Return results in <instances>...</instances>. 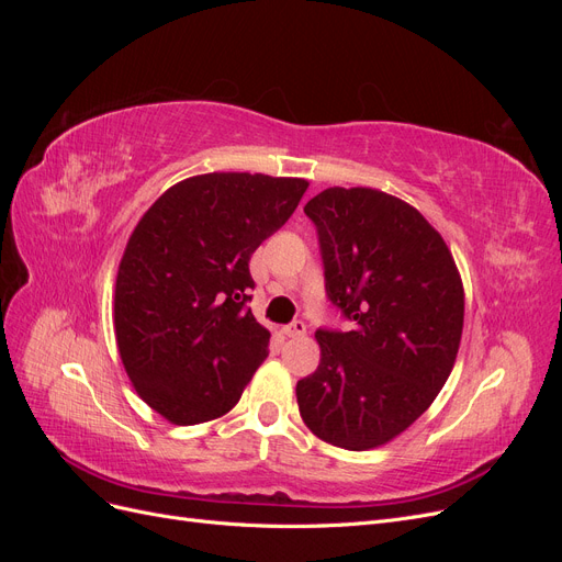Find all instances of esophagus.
Returning a JSON list of instances; mask_svg holds the SVG:
<instances>
[{"label":"esophagus","instance_id":"esophagus-1","mask_svg":"<svg viewBox=\"0 0 562 562\" xmlns=\"http://www.w3.org/2000/svg\"><path fill=\"white\" fill-rule=\"evenodd\" d=\"M304 333H307V326H304V321H293L291 326L283 328L285 337H302Z\"/></svg>","mask_w":562,"mask_h":562}]
</instances>
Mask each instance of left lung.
<instances>
[{"instance_id":"obj_1","label":"left lung","mask_w":562,"mask_h":562,"mask_svg":"<svg viewBox=\"0 0 562 562\" xmlns=\"http://www.w3.org/2000/svg\"><path fill=\"white\" fill-rule=\"evenodd\" d=\"M304 213L318 232L326 293L353 330H316L321 363L297 382L300 415L335 448H380L450 378L464 326L462 277L427 217L386 192L328 187Z\"/></svg>"}]
</instances>
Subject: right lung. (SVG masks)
Returning <instances> with one entry per match:
<instances>
[{"instance_id": "right-lung-1", "label": "right lung", "mask_w": 562, "mask_h": 562, "mask_svg": "<svg viewBox=\"0 0 562 562\" xmlns=\"http://www.w3.org/2000/svg\"><path fill=\"white\" fill-rule=\"evenodd\" d=\"M310 182L203 173L151 203L116 271L114 335L138 396L178 427L223 417L267 359L246 307L250 255L293 215Z\"/></svg>"}]
</instances>
